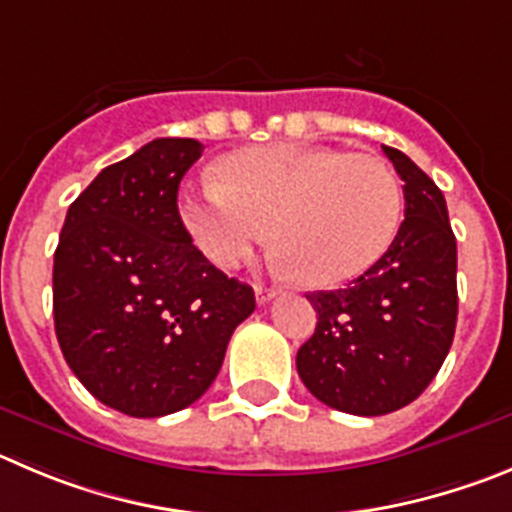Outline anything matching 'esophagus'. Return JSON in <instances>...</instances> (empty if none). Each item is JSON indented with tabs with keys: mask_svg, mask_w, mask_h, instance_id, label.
Here are the masks:
<instances>
[{
	"mask_svg": "<svg viewBox=\"0 0 512 512\" xmlns=\"http://www.w3.org/2000/svg\"><path fill=\"white\" fill-rule=\"evenodd\" d=\"M278 293H280V290H278V288H262V285H257V288H255V295H257V303H260V305L270 303V300H272V298H278Z\"/></svg>",
	"mask_w": 512,
	"mask_h": 512,
	"instance_id": "34e87169",
	"label": "esophagus"
}]
</instances>
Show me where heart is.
<instances>
[{"mask_svg":"<svg viewBox=\"0 0 512 512\" xmlns=\"http://www.w3.org/2000/svg\"><path fill=\"white\" fill-rule=\"evenodd\" d=\"M399 176L379 156L328 146L270 143L229 154L219 179L181 199L194 245L219 267H237L275 242L305 288H336L364 275L394 242Z\"/></svg>","mask_w":512,"mask_h":512,"instance_id":"heart-1","label":"heart"}]
</instances>
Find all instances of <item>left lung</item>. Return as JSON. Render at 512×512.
I'll list each match as a JSON object with an SVG mask.
<instances>
[{"instance_id": "obj_1", "label": "left lung", "mask_w": 512, "mask_h": 512, "mask_svg": "<svg viewBox=\"0 0 512 512\" xmlns=\"http://www.w3.org/2000/svg\"><path fill=\"white\" fill-rule=\"evenodd\" d=\"M404 222L386 255L343 290L308 293L315 333L295 366L310 394L358 417L407 407L437 376L457 323V242L439 186L391 146Z\"/></svg>"}]
</instances>
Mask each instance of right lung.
<instances>
[{
  "mask_svg": "<svg viewBox=\"0 0 512 512\" xmlns=\"http://www.w3.org/2000/svg\"><path fill=\"white\" fill-rule=\"evenodd\" d=\"M204 146L156 138L70 204L52 267L62 356L105 407L151 419L189 407L222 369L250 285L194 247L176 194Z\"/></svg>",
  "mask_w": 512,
  "mask_h": 512,
  "instance_id": "1",
  "label": "right lung"
}]
</instances>
